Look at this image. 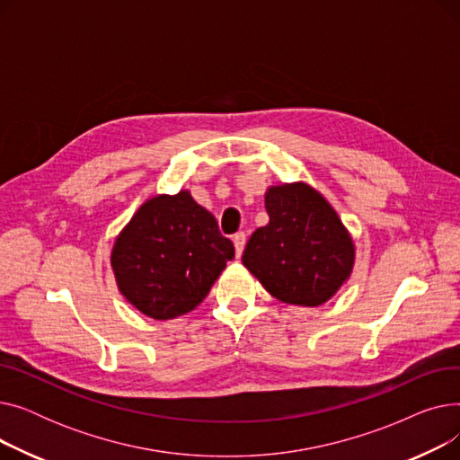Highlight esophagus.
I'll return each instance as SVG.
<instances>
[{
    "instance_id": "34e87169",
    "label": "esophagus",
    "mask_w": 460,
    "mask_h": 460,
    "mask_svg": "<svg viewBox=\"0 0 460 460\" xmlns=\"http://www.w3.org/2000/svg\"><path fill=\"white\" fill-rule=\"evenodd\" d=\"M233 244H234V252H236V257L243 255L244 252V246H246V234L244 233H236L233 236Z\"/></svg>"
}]
</instances>
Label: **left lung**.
I'll list each match as a JSON object with an SVG mask.
<instances>
[{
	"mask_svg": "<svg viewBox=\"0 0 460 460\" xmlns=\"http://www.w3.org/2000/svg\"><path fill=\"white\" fill-rule=\"evenodd\" d=\"M269 224L248 240L243 264L279 302L317 307L349 281L354 240L319 190L298 181L264 191Z\"/></svg>",
	"mask_w": 460,
	"mask_h": 460,
	"instance_id": "obj_1",
	"label": "left lung"
}]
</instances>
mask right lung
I'll use <instances>...</instances> for the list:
<instances>
[{
  "instance_id": "right-lung-1",
  "label": "right lung",
  "mask_w": 460,
  "mask_h": 460,
  "mask_svg": "<svg viewBox=\"0 0 460 460\" xmlns=\"http://www.w3.org/2000/svg\"><path fill=\"white\" fill-rule=\"evenodd\" d=\"M234 257L216 217L190 190L149 198L115 236L110 264L123 298L145 317L172 321L196 309Z\"/></svg>"
}]
</instances>
